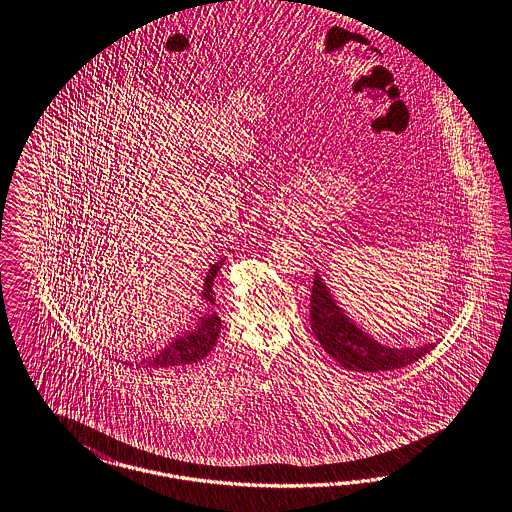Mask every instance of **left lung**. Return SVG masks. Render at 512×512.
Returning <instances> with one entry per match:
<instances>
[{
	"mask_svg": "<svg viewBox=\"0 0 512 512\" xmlns=\"http://www.w3.org/2000/svg\"><path fill=\"white\" fill-rule=\"evenodd\" d=\"M310 315L313 334L325 352L348 371H394L423 359L434 348V344H424L419 348H390L363 333L336 306L319 273L313 277Z\"/></svg>",
	"mask_w": 512,
	"mask_h": 512,
	"instance_id": "8db88e82",
	"label": "left lung"
}]
</instances>
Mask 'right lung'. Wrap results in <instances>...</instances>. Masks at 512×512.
<instances>
[{
    "label": "right lung",
    "mask_w": 512,
    "mask_h": 512,
    "mask_svg": "<svg viewBox=\"0 0 512 512\" xmlns=\"http://www.w3.org/2000/svg\"><path fill=\"white\" fill-rule=\"evenodd\" d=\"M223 266V260L212 264L202 287V298L208 304V312L200 315L197 321V327H191L189 331L176 336L172 342H168L166 348H162L158 354L149 357L147 361H141L145 367L151 369H172V367H183L197 363L200 359L208 356L212 348L218 342L220 329H222V319L214 312V279Z\"/></svg>",
    "instance_id": "1"
}]
</instances>
